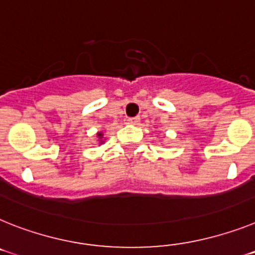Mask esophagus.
I'll return each instance as SVG.
<instances>
[{
	"instance_id": "esophagus-1",
	"label": "esophagus",
	"mask_w": 255,
	"mask_h": 255,
	"mask_svg": "<svg viewBox=\"0 0 255 255\" xmlns=\"http://www.w3.org/2000/svg\"><path fill=\"white\" fill-rule=\"evenodd\" d=\"M138 123L139 117H130V119H128V124H130V125H136Z\"/></svg>"
}]
</instances>
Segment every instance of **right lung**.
<instances>
[{"label":"right lung","instance_id":"obj_1","mask_svg":"<svg viewBox=\"0 0 255 255\" xmlns=\"http://www.w3.org/2000/svg\"><path fill=\"white\" fill-rule=\"evenodd\" d=\"M97 136H98V138H99V140H101V143L104 142V140H102V138H103V134H102V132H98Z\"/></svg>","mask_w":255,"mask_h":255}]
</instances>
